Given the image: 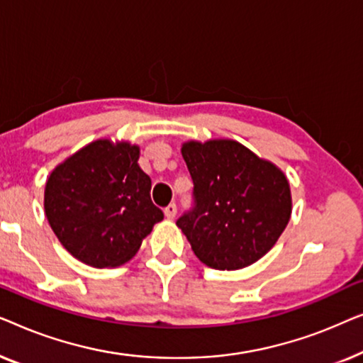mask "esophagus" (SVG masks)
<instances>
[{"mask_svg": "<svg viewBox=\"0 0 363 363\" xmlns=\"http://www.w3.org/2000/svg\"><path fill=\"white\" fill-rule=\"evenodd\" d=\"M176 212H177L176 203H169V206L164 208V213H166L167 218H174L176 217Z\"/></svg>", "mask_w": 363, "mask_h": 363, "instance_id": "obj_1", "label": "esophagus"}]
</instances>
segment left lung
I'll return each mask as SVG.
<instances>
[{
    "label": "left lung",
    "mask_w": 363,
    "mask_h": 363,
    "mask_svg": "<svg viewBox=\"0 0 363 363\" xmlns=\"http://www.w3.org/2000/svg\"><path fill=\"white\" fill-rule=\"evenodd\" d=\"M181 152L194 181L196 206L176 225L192 252L222 272L258 262L289 222L288 177L235 140L186 141Z\"/></svg>",
    "instance_id": "8db88e82"
}]
</instances>
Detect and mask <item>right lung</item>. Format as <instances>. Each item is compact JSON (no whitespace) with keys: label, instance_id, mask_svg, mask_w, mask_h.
I'll return each instance as SVG.
<instances>
[{"label":"right lung","instance_id":"1","mask_svg":"<svg viewBox=\"0 0 363 363\" xmlns=\"http://www.w3.org/2000/svg\"><path fill=\"white\" fill-rule=\"evenodd\" d=\"M138 160V145L96 140L49 174L45 217L62 247L79 262L94 268L130 262L164 217L151 201V179Z\"/></svg>","mask_w":363,"mask_h":363}]
</instances>
